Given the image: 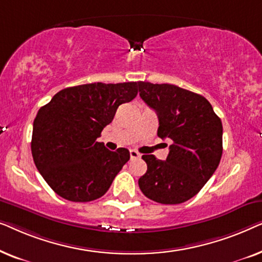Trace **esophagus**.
I'll return each instance as SVG.
<instances>
[{
	"label": "esophagus",
	"mask_w": 262,
	"mask_h": 262,
	"mask_svg": "<svg viewBox=\"0 0 262 262\" xmlns=\"http://www.w3.org/2000/svg\"><path fill=\"white\" fill-rule=\"evenodd\" d=\"M130 157H131V160L139 159V157H141V154L136 151V150H130Z\"/></svg>",
	"instance_id": "1"
}]
</instances>
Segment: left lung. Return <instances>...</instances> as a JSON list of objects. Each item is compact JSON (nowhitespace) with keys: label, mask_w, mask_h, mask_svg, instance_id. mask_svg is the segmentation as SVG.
Returning <instances> with one entry per match:
<instances>
[{"label":"left lung","mask_w":262,"mask_h":262,"mask_svg":"<svg viewBox=\"0 0 262 262\" xmlns=\"http://www.w3.org/2000/svg\"><path fill=\"white\" fill-rule=\"evenodd\" d=\"M139 95L159 118L157 136L171 139L166 161L143 155L148 169L138 185L161 204L187 202L204 187L220 164L223 126L204 96L174 84L138 82Z\"/></svg>","instance_id":"1"}]
</instances>
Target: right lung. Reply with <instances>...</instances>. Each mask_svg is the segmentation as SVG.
<instances>
[{
    "mask_svg": "<svg viewBox=\"0 0 262 262\" xmlns=\"http://www.w3.org/2000/svg\"><path fill=\"white\" fill-rule=\"evenodd\" d=\"M137 82L88 83L57 93L38 111L31 150L35 167L62 198L76 203L102 196L130 160L127 149L98 142L119 105L137 95Z\"/></svg>",
    "mask_w": 262,
    "mask_h": 262,
    "instance_id": "right-lung-1",
    "label": "right lung"
}]
</instances>
